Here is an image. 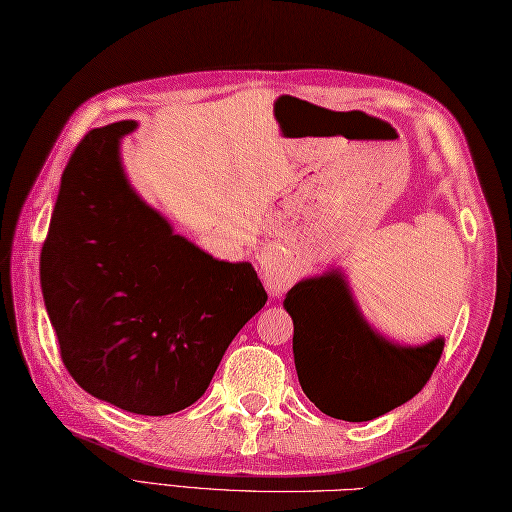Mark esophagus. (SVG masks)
Instances as JSON below:
<instances>
[{
    "mask_svg": "<svg viewBox=\"0 0 512 512\" xmlns=\"http://www.w3.org/2000/svg\"><path fill=\"white\" fill-rule=\"evenodd\" d=\"M263 276H265V285H267V289L272 294H283L285 289L289 287V278L287 276H283V274H276L272 267H265L263 269Z\"/></svg>",
    "mask_w": 512,
    "mask_h": 512,
    "instance_id": "obj_1",
    "label": "esophagus"
}]
</instances>
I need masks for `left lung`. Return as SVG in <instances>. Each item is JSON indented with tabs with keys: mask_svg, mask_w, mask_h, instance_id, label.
Returning <instances> with one entry per match:
<instances>
[{
	"mask_svg": "<svg viewBox=\"0 0 512 512\" xmlns=\"http://www.w3.org/2000/svg\"><path fill=\"white\" fill-rule=\"evenodd\" d=\"M283 307L294 321L298 383L318 410L343 421H372L410 401L446 343L401 345L376 332L341 269L298 281Z\"/></svg>",
	"mask_w": 512,
	"mask_h": 512,
	"instance_id": "left-lung-1",
	"label": "left lung"
}]
</instances>
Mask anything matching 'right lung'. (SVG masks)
<instances>
[{"mask_svg": "<svg viewBox=\"0 0 512 512\" xmlns=\"http://www.w3.org/2000/svg\"><path fill=\"white\" fill-rule=\"evenodd\" d=\"M93 129L62 173L40 258L66 370L111 406L162 417L196 403L229 343L267 303L252 263L218 260L140 198L120 142Z\"/></svg>", "mask_w": 512, "mask_h": 512, "instance_id": "right-lung-1", "label": "right lung"}]
</instances>
